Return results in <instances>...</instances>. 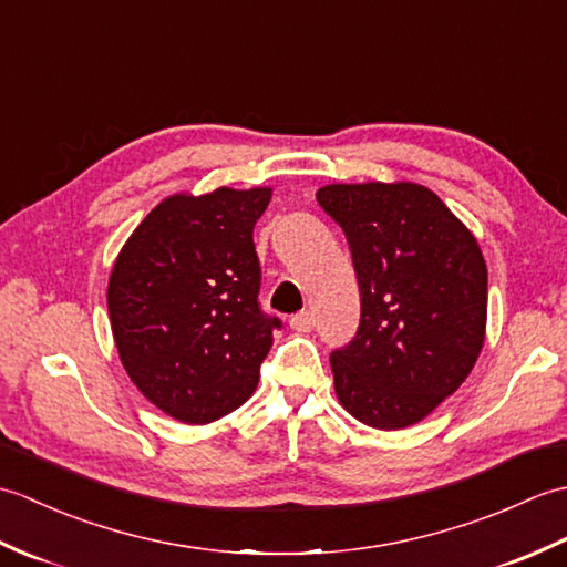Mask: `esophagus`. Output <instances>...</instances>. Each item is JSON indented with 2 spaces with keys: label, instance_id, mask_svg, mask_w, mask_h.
<instances>
[{
  "label": "esophagus",
  "instance_id": "esophagus-1",
  "mask_svg": "<svg viewBox=\"0 0 567 567\" xmlns=\"http://www.w3.org/2000/svg\"><path fill=\"white\" fill-rule=\"evenodd\" d=\"M290 329L297 333H309L315 329V315L311 311H299V315L290 317Z\"/></svg>",
  "mask_w": 567,
  "mask_h": 567
}]
</instances>
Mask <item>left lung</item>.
<instances>
[{"instance_id":"obj_1","label":"left lung","mask_w":567,"mask_h":567,"mask_svg":"<svg viewBox=\"0 0 567 567\" xmlns=\"http://www.w3.org/2000/svg\"><path fill=\"white\" fill-rule=\"evenodd\" d=\"M360 287V327L331 353L346 412L372 429L429 416L473 370L487 323V265L475 236L414 183L327 185Z\"/></svg>"}]
</instances>
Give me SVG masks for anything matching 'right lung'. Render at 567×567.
Listing matches in <instances>:
<instances>
[{"mask_svg":"<svg viewBox=\"0 0 567 567\" xmlns=\"http://www.w3.org/2000/svg\"><path fill=\"white\" fill-rule=\"evenodd\" d=\"M270 187L163 199L128 236L106 290L118 358L136 388L185 424L231 414L256 392L282 327L258 302L252 226Z\"/></svg>","mask_w":567,"mask_h":567,"instance_id":"obj_1","label":"right lung"}]
</instances>
